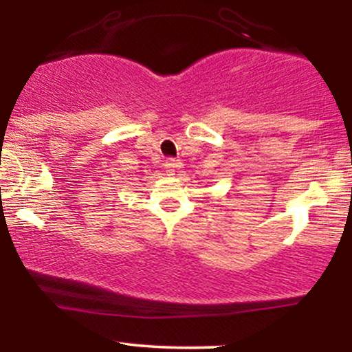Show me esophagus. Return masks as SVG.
<instances>
[{
	"label": "esophagus",
	"mask_w": 352,
	"mask_h": 352,
	"mask_svg": "<svg viewBox=\"0 0 352 352\" xmlns=\"http://www.w3.org/2000/svg\"><path fill=\"white\" fill-rule=\"evenodd\" d=\"M180 167V162L175 159H167L165 160V172L168 173V175H175V170Z\"/></svg>",
	"instance_id": "esophagus-1"
}]
</instances>
